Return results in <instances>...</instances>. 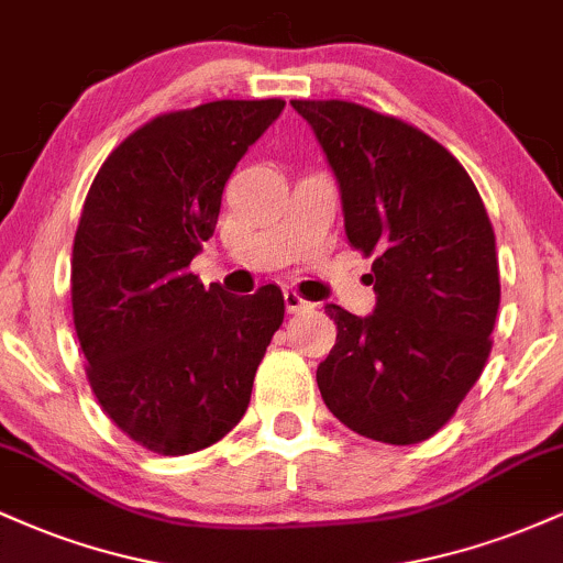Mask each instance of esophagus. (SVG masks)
<instances>
[{"mask_svg":"<svg viewBox=\"0 0 563 563\" xmlns=\"http://www.w3.org/2000/svg\"><path fill=\"white\" fill-rule=\"evenodd\" d=\"M283 299H286V309L290 314L294 312H301V309H307L309 307V301L307 299H301L299 294H296L294 288H286L283 290Z\"/></svg>","mask_w":563,"mask_h":563,"instance_id":"34e87169","label":"esophagus"}]
</instances>
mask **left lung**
<instances>
[{
    "label": "left lung",
    "mask_w": 563,
    "mask_h": 563,
    "mask_svg": "<svg viewBox=\"0 0 563 563\" xmlns=\"http://www.w3.org/2000/svg\"><path fill=\"white\" fill-rule=\"evenodd\" d=\"M335 174L349 243L373 256L376 309L328 303L335 346L318 367L328 410L386 444H418L484 371L500 307L495 232L448 147L346 100H290Z\"/></svg>",
    "instance_id": "8db88e82"
}]
</instances>
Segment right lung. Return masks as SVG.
Returning a JSON list of instances; mask_svg holds the SVG:
<instances>
[{"instance_id":"obj_1","label":"right lung","mask_w":563,"mask_h":563,"mask_svg":"<svg viewBox=\"0 0 563 563\" xmlns=\"http://www.w3.org/2000/svg\"><path fill=\"white\" fill-rule=\"evenodd\" d=\"M286 100H217L156 115L97 172L70 262L74 325L106 416L158 455L219 442L251 402L286 303L277 286L203 288L192 256L222 190Z\"/></svg>"}]
</instances>
